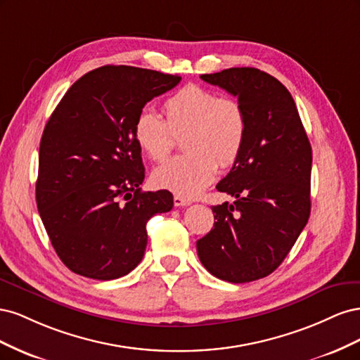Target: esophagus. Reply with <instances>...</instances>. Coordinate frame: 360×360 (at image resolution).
I'll return each instance as SVG.
<instances>
[{
    "mask_svg": "<svg viewBox=\"0 0 360 360\" xmlns=\"http://www.w3.org/2000/svg\"><path fill=\"white\" fill-rule=\"evenodd\" d=\"M189 204H191V201L186 200V198L179 197V195H176V197H174V205H176V207H186Z\"/></svg>",
    "mask_w": 360,
    "mask_h": 360,
    "instance_id": "obj_1",
    "label": "esophagus"
}]
</instances>
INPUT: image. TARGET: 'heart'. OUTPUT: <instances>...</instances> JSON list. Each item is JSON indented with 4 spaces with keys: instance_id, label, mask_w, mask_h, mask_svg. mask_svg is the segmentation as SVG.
Returning a JSON list of instances; mask_svg holds the SVG:
<instances>
[{
    "instance_id": "obj_1",
    "label": "heart",
    "mask_w": 360,
    "mask_h": 360,
    "mask_svg": "<svg viewBox=\"0 0 360 360\" xmlns=\"http://www.w3.org/2000/svg\"><path fill=\"white\" fill-rule=\"evenodd\" d=\"M162 111L165 120L150 110L141 111L134 122V139L148 159L162 162L171 153L174 136L184 134L181 147L188 153L156 168L153 183L193 198L213 181L217 163L231 167L240 156L248 135L246 111L234 97H219L198 85L174 93Z\"/></svg>"
}]
</instances>
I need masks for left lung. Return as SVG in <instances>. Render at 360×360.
I'll return each mask as SVG.
<instances>
[{
  "label": "left lung",
  "mask_w": 360,
  "mask_h": 360,
  "mask_svg": "<svg viewBox=\"0 0 360 360\" xmlns=\"http://www.w3.org/2000/svg\"><path fill=\"white\" fill-rule=\"evenodd\" d=\"M201 79L237 96L248 117L242 153L216 186L236 201L212 207L216 222L197 242L212 275L242 284L275 271L307 225L312 150L290 91L271 75L231 68Z\"/></svg>",
  "instance_id": "obj_1"
}]
</instances>
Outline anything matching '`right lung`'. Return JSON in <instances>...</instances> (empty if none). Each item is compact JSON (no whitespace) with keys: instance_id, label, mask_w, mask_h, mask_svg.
Segmentation results:
<instances>
[{"instance_id":"obj_1","label":"right lung","mask_w":360,"mask_h":360,"mask_svg":"<svg viewBox=\"0 0 360 360\" xmlns=\"http://www.w3.org/2000/svg\"><path fill=\"white\" fill-rule=\"evenodd\" d=\"M180 76L130 66L84 75L63 96L43 130L36 201L66 267L111 281L144 257L148 219L172 209L168 191L143 192L146 169L134 122Z\"/></svg>"}]
</instances>
